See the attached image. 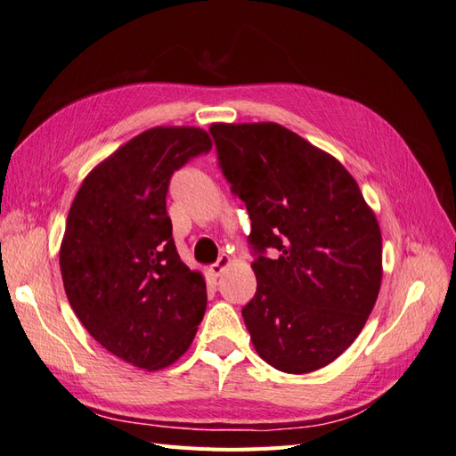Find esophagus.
<instances>
[{
	"label": "esophagus",
	"instance_id": "34e87169",
	"mask_svg": "<svg viewBox=\"0 0 456 456\" xmlns=\"http://www.w3.org/2000/svg\"><path fill=\"white\" fill-rule=\"evenodd\" d=\"M230 262H232V258H230L228 255H220L218 260L215 262V265H211V268H209L211 275H215V278H218V275L223 273V272L230 266Z\"/></svg>",
	"mask_w": 456,
	"mask_h": 456
}]
</instances>
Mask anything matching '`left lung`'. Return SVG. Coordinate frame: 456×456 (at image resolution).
Here are the masks:
<instances>
[{
    "mask_svg": "<svg viewBox=\"0 0 456 456\" xmlns=\"http://www.w3.org/2000/svg\"><path fill=\"white\" fill-rule=\"evenodd\" d=\"M218 165L251 218L256 293L241 310L256 354L283 372L335 362L382 280L375 213L342 163L278 123H213ZM279 253L275 259L265 249Z\"/></svg>",
    "mask_w": 456,
    "mask_h": 456,
    "instance_id": "8db88e82",
    "label": "left lung"
}]
</instances>
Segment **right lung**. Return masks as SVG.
I'll return each instance as SVG.
<instances>
[{
  "label": "right lung",
  "instance_id": "1",
  "mask_svg": "<svg viewBox=\"0 0 456 456\" xmlns=\"http://www.w3.org/2000/svg\"><path fill=\"white\" fill-rule=\"evenodd\" d=\"M211 146L198 127L148 129L96 165L68 213V302L96 342L134 367L175 363L203 320V275L178 256L165 198L173 173Z\"/></svg>",
  "mask_w": 456,
  "mask_h": 456
}]
</instances>
